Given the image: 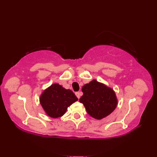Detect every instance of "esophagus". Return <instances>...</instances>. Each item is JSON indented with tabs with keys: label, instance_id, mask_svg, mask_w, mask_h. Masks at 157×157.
I'll return each instance as SVG.
<instances>
[{
	"label": "esophagus",
	"instance_id": "1",
	"mask_svg": "<svg viewBox=\"0 0 157 157\" xmlns=\"http://www.w3.org/2000/svg\"><path fill=\"white\" fill-rule=\"evenodd\" d=\"M75 95H76L77 97H78V98H80L81 93H80V92H75Z\"/></svg>",
	"mask_w": 157,
	"mask_h": 157
}]
</instances>
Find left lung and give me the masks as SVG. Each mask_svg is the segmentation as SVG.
Here are the masks:
<instances>
[{
    "label": "left lung",
    "instance_id": "8db88e82",
    "mask_svg": "<svg viewBox=\"0 0 157 157\" xmlns=\"http://www.w3.org/2000/svg\"><path fill=\"white\" fill-rule=\"evenodd\" d=\"M83 96L79 102L84 104L88 114L96 119H102L111 114L117 106L115 92L103 83L93 79L83 86Z\"/></svg>",
    "mask_w": 157,
    "mask_h": 157
}]
</instances>
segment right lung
<instances>
[{
    "mask_svg": "<svg viewBox=\"0 0 157 157\" xmlns=\"http://www.w3.org/2000/svg\"><path fill=\"white\" fill-rule=\"evenodd\" d=\"M78 100L71 90L59 84L46 88L40 96V103L45 113L52 118L61 117L69 106Z\"/></svg>",
    "mask_w": 157,
    "mask_h": 157,
    "instance_id": "right-lung-1",
    "label": "right lung"
}]
</instances>
